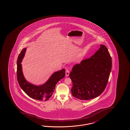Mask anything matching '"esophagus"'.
I'll use <instances>...</instances> for the list:
<instances>
[{
	"instance_id": "obj_1",
	"label": "esophagus",
	"mask_w": 130,
	"mask_h": 130,
	"mask_svg": "<svg viewBox=\"0 0 130 130\" xmlns=\"http://www.w3.org/2000/svg\"><path fill=\"white\" fill-rule=\"evenodd\" d=\"M65 73H66V77H68V76H69V71L68 70V69H66Z\"/></svg>"
}]
</instances>
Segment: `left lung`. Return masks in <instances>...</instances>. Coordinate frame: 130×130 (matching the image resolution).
Segmentation results:
<instances>
[{"label":"left lung","instance_id":"obj_1","mask_svg":"<svg viewBox=\"0 0 130 130\" xmlns=\"http://www.w3.org/2000/svg\"><path fill=\"white\" fill-rule=\"evenodd\" d=\"M111 60L107 47L101 44L91 58L73 66L69 74L72 96L80 100H88L102 93L108 81Z\"/></svg>","mask_w":130,"mask_h":130}]
</instances>
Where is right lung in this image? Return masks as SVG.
I'll list each match as a JSON object with an SVG mask.
<instances>
[{
    "mask_svg": "<svg viewBox=\"0 0 130 130\" xmlns=\"http://www.w3.org/2000/svg\"><path fill=\"white\" fill-rule=\"evenodd\" d=\"M26 51V48L22 49L18 58L17 77L18 82L22 89L30 98L39 101H47L51 97L56 85L65 76V69L54 72L47 82L42 85L36 86L29 83L24 78L21 64Z\"/></svg>",
    "mask_w": 130,
    "mask_h": 130,
    "instance_id": "obj_1",
    "label": "right lung"
}]
</instances>
